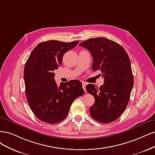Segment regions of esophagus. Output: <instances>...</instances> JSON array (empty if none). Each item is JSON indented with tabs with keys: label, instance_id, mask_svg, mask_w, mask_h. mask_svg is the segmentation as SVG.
Masks as SVG:
<instances>
[{
	"label": "esophagus",
	"instance_id": "esophagus-1",
	"mask_svg": "<svg viewBox=\"0 0 155 155\" xmlns=\"http://www.w3.org/2000/svg\"><path fill=\"white\" fill-rule=\"evenodd\" d=\"M82 87H83V89H84V90L86 91V82H82Z\"/></svg>",
	"mask_w": 155,
	"mask_h": 155
}]
</instances>
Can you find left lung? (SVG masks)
I'll return each mask as SVG.
<instances>
[{
  "instance_id": "left-lung-1",
  "label": "left lung",
  "mask_w": 155,
  "mask_h": 155,
  "mask_svg": "<svg viewBox=\"0 0 155 155\" xmlns=\"http://www.w3.org/2000/svg\"><path fill=\"white\" fill-rule=\"evenodd\" d=\"M91 53L92 70H100L104 83L99 88L88 84L87 91L94 98L89 109L93 118L104 124L116 120L126 109L134 79L130 59L124 48L104 37L89 38L79 44Z\"/></svg>"
}]
</instances>
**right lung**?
<instances>
[{"mask_svg":"<svg viewBox=\"0 0 155 155\" xmlns=\"http://www.w3.org/2000/svg\"><path fill=\"white\" fill-rule=\"evenodd\" d=\"M79 41L64 42L51 40L34 48L24 66V79L27 101L40 120L54 124L68 116L72 103L84 94L78 80L61 82L54 81V69L62 64L64 54L75 47Z\"/></svg>","mask_w":155,"mask_h":155,"instance_id":"add662e5","label":"right lung"}]
</instances>
